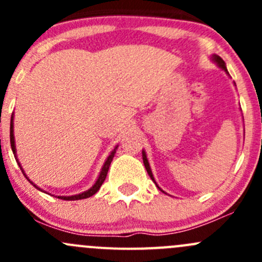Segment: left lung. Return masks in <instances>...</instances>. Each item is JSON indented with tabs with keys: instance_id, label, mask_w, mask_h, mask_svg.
I'll return each instance as SVG.
<instances>
[{
	"instance_id": "8db88e82",
	"label": "left lung",
	"mask_w": 262,
	"mask_h": 262,
	"mask_svg": "<svg viewBox=\"0 0 262 262\" xmlns=\"http://www.w3.org/2000/svg\"><path fill=\"white\" fill-rule=\"evenodd\" d=\"M212 60H213V62H215V64H216V66H218V67H219V68H221V70H223V71H224V72H226V73H227V75H228V76H229L228 71H227V67H226V63H224V60H223V59H222V58H221V57H219V55H216V54H213V55H212ZM234 84H236V83H234ZM142 157H143V163H144V167H146V170H147L148 175H149V178H150V179H152V181H153V182H155V184H156V186H157V187H158V189H160V190H161V191H162V192H165V191H163V190H162V189H161V187H160V186H158V185H157V182H156V180H155V178H153V173H152V170H150V166H149V162H148V158H147V155H146V152H144V149H143V150H142ZM165 194H166V192H165Z\"/></svg>"
}]
</instances>
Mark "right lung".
Wrapping results in <instances>:
<instances>
[{"label":"right lung","mask_w":262,"mask_h":262,"mask_svg":"<svg viewBox=\"0 0 262 262\" xmlns=\"http://www.w3.org/2000/svg\"><path fill=\"white\" fill-rule=\"evenodd\" d=\"M10 142H11V149H12V152H14L15 158H16L17 165L20 166V168H21V171H23L24 176H25V178L28 179V181H30V184H31V185H34V187H36V189H38V190H40V191H43V190H41L40 187L36 186V185L34 184V182L31 181L30 179L28 178V175H26L25 171H24V168L21 167L20 162H18V160H17L16 144H15V137H14V113H12V115H11V123H10ZM118 147H119V146H115L114 149H113L112 152H110L109 157L106 158V161H105L104 166H102V168H101V171H100V175H99V178H97L96 182H95V184L92 185V186L90 187L89 190H86V191L81 192V194L71 195V196H57L58 199H62V200H81V199H86V198H90V196H92V195L96 194V192L99 191L100 186H101V185H102V182H104V181H105V179H106L107 171H109V167H110V163H112L113 158H114V156H115V153H116V149H118ZM44 192H46V191H44Z\"/></svg>","instance_id":"obj_1"}]
</instances>
